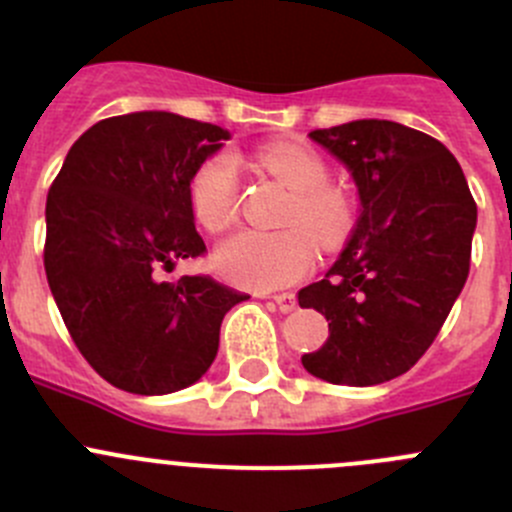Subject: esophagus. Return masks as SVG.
<instances>
[{
  "instance_id": "1",
  "label": "esophagus",
  "mask_w": 512,
  "mask_h": 512,
  "mask_svg": "<svg viewBox=\"0 0 512 512\" xmlns=\"http://www.w3.org/2000/svg\"><path fill=\"white\" fill-rule=\"evenodd\" d=\"M275 304L280 307V312H292L294 307H297V297H294L292 292H282V294H275Z\"/></svg>"
}]
</instances>
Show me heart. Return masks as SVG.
<instances>
[{"label":"heart","mask_w":512,"mask_h":512,"mask_svg":"<svg viewBox=\"0 0 512 512\" xmlns=\"http://www.w3.org/2000/svg\"><path fill=\"white\" fill-rule=\"evenodd\" d=\"M257 168L275 175L292 190L282 225L285 230H240L220 242L215 267L240 287H285L309 275L322 250H339L356 225V198L329 180V163L299 141H272L255 151ZM188 205L195 223L223 232L235 223L240 205V175L227 153H213L188 178Z\"/></svg>","instance_id":"1"}]
</instances>
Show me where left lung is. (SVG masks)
Wrapping results in <instances>:
<instances>
[{
	"mask_svg": "<svg viewBox=\"0 0 512 512\" xmlns=\"http://www.w3.org/2000/svg\"><path fill=\"white\" fill-rule=\"evenodd\" d=\"M309 136L352 170L361 215L324 280L299 292L329 322L302 364L329 384H384L426 354L466 285L476 200L428 133L369 118Z\"/></svg>",
	"mask_w": 512,
	"mask_h": 512,
	"instance_id": "obj_1",
	"label": "left lung"
}]
</instances>
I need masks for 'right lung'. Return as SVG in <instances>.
I'll use <instances>...</instances> for the list:
<instances>
[{
	"mask_svg": "<svg viewBox=\"0 0 512 512\" xmlns=\"http://www.w3.org/2000/svg\"><path fill=\"white\" fill-rule=\"evenodd\" d=\"M227 131L165 111L103 118L71 146L46 198L44 270L71 339L98 376L141 396L195 384L227 309L250 294L158 270L205 255L188 205L195 165Z\"/></svg>",
	"mask_w": 512,
	"mask_h": 512,
	"instance_id": "1",
	"label": "right lung"
}]
</instances>
